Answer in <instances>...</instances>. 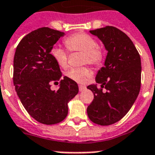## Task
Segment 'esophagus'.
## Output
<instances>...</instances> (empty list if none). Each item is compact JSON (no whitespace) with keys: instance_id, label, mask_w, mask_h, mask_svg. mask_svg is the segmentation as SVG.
<instances>
[{"instance_id":"34e87169","label":"esophagus","mask_w":155,"mask_h":155,"mask_svg":"<svg viewBox=\"0 0 155 155\" xmlns=\"http://www.w3.org/2000/svg\"><path fill=\"white\" fill-rule=\"evenodd\" d=\"M86 87L85 86H82V85H79V91H82L84 90H86Z\"/></svg>"}]
</instances>
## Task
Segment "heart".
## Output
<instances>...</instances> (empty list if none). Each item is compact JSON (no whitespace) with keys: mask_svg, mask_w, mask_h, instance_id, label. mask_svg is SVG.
<instances>
[{"mask_svg":"<svg viewBox=\"0 0 155 155\" xmlns=\"http://www.w3.org/2000/svg\"><path fill=\"white\" fill-rule=\"evenodd\" d=\"M64 44L70 51L83 52L82 63L92 65H99L104 61V51L99 46L96 39L85 33H76L67 37ZM51 56L59 66L65 69L68 66L69 55L65 50L59 47H54L51 51ZM91 74L88 68H73L66 73V77L73 81L82 83L86 77Z\"/></svg>","mask_w":155,"mask_h":155,"instance_id":"1","label":"heart"}]
</instances>
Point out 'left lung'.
I'll return each instance as SVG.
<instances>
[{
    "label": "left lung",
    "instance_id": "1",
    "mask_svg": "<svg viewBox=\"0 0 155 155\" xmlns=\"http://www.w3.org/2000/svg\"><path fill=\"white\" fill-rule=\"evenodd\" d=\"M90 32L103 42L107 55L95 78L100 87L97 84L87 86L94 94L87 115L97 124L110 125L128 113L138 96L141 57L129 37L116 27L107 26ZM103 88L107 90L105 93Z\"/></svg>",
    "mask_w": 155,
    "mask_h": 155
}]
</instances>
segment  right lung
I'll return each instance as SVG.
<instances>
[{"label":"right lung","instance_id":"1","mask_svg":"<svg viewBox=\"0 0 155 155\" xmlns=\"http://www.w3.org/2000/svg\"><path fill=\"white\" fill-rule=\"evenodd\" d=\"M64 32L49 27L35 30L22 38L14 58V84L20 101L38 122L55 124L68 115V103L78 93L76 81L67 77L61 79L60 66L51 56L53 45ZM57 91L51 84H58Z\"/></svg>","mask_w":155,"mask_h":155}]
</instances>
